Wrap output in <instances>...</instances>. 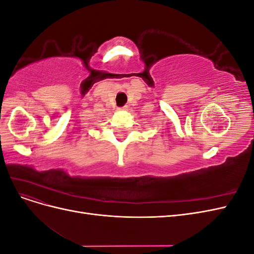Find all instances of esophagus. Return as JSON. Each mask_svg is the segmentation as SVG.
Here are the masks:
<instances>
[{
    "mask_svg": "<svg viewBox=\"0 0 254 254\" xmlns=\"http://www.w3.org/2000/svg\"><path fill=\"white\" fill-rule=\"evenodd\" d=\"M119 110H121V111H124V110H127V106H122V107H119L118 108Z\"/></svg>",
    "mask_w": 254,
    "mask_h": 254,
    "instance_id": "34e87169",
    "label": "esophagus"
}]
</instances>
